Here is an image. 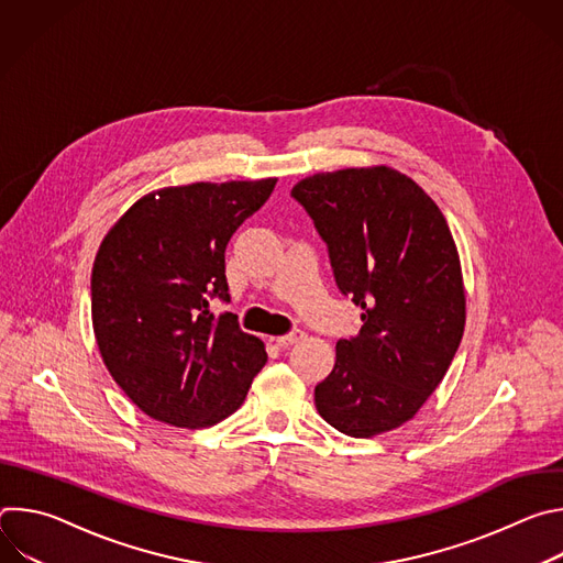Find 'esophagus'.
Returning a JSON list of instances; mask_svg holds the SVG:
<instances>
[{"label": "esophagus", "mask_w": 563, "mask_h": 563, "mask_svg": "<svg viewBox=\"0 0 563 563\" xmlns=\"http://www.w3.org/2000/svg\"><path fill=\"white\" fill-rule=\"evenodd\" d=\"M302 339H305V332H302V330H291V332L278 336L276 343H278L280 347H289V345H294V343H298V341H302Z\"/></svg>", "instance_id": "1"}]
</instances>
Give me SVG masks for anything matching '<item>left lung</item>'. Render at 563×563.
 Wrapping results in <instances>:
<instances>
[{"instance_id":"left-lung-1","label":"left lung","mask_w":563,"mask_h":563,"mask_svg":"<svg viewBox=\"0 0 563 563\" xmlns=\"http://www.w3.org/2000/svg\"><path fill=\"white\" fill-rule=\"evenodd\" d=\"M328 245L336 287L363 309L313 389L332 428L365 439L410 421L463 336L456 245L434 200L387 167L316 174L291 189Z\"/></svg>"}]
</instances>
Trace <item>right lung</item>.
Instances as JSON below:
<instances>
[{"instance_id":"add662e5","label":"right lung","mask_w":563,"mask_h":563,"mask_svg":"<svg viewBox=\"0 0 563 563\" xmlns=\"http://www.w3.org/2000/svg\"><path fill=\"white\" fill-rule=\"evenodd\" d=\"M274 178L196 183L148 194L107 233L91 274V313L113 380L155 421L213 426L235 412L267 363L229 302V238L272 196Z\"/></svg>"}]
</instances>
